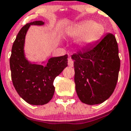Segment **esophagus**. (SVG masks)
Instances as JSON below:
<instances>
[{
	"mask_svg": "<svg viewBox=\"0 0 131 131\" xmlns=\"http://www.w3.org/2000/svg\"><path fill=\"white\" fill-rule=\"evenodd\" d=\"M68 64H69V67H72L74 66L73 61H72V59H70V58H69V60H68Z\"/></svg>",
	"mask_w": 131,
	"mask_h": 131,
	"instance_id": "34e87169",
	"label": "esophagus"
}]
</instances>
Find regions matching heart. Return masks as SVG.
<instances>
[{
  "instance_id": "b5f03b06",
  "label": "heart",
  "mask_w": 131,
  "mask_h": 131,
  "mask_svg": "<svg viewBox=\"0 0 131 131\" xmlns=\"http://www.w3.org/2000/svg\"><path fill=\"white\" fill-rule=\"evenodd\" d=\"M104 33L105 28L102 24L86 20L69 28L65 35L72 39L78 37L77 45L80 48H86L101 38Z\"/></svg>"
}]
</instances>
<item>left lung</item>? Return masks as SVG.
Wrapping results in <instances>:
<instances>
[{"label": "left lung", "mask_w": 131, "mask_h": 131, "mask_svg": "<svg viewBox=\"0 0 131 131\" xmlns=\"http://www.w3.org/2000/svg\"><path fill=\"white\" fill-rule=\"evenodd\" d=\"M71 58L80 100L92 105L107 100L115 88L120 69L115 37L107 34L94 47L75 53Z\"/></svg>", "instance_id": "1"}]
</instances>
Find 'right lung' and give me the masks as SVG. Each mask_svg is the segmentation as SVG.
<instances>
[{"label": "right lung", "instance_id": "obj_1", "mask_svg": "<svg viewBox=\"0 0 131 131\" xmlns=\"http://www.w3.org/2000/svg\"><path fill=\"white\" fill-rule=\"evenodd\" d=\"M43 21L27 24L20 30L12 48L10 67L13 85L20 97L27 103L42 105L51 100L54 93L53 81L68 66V55L50 58L37 64L26 58L25 39L30 26H43Z\"/></svg>", "mask_w": 131, "mask_h": 131}]
</instances>
